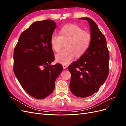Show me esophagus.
<instances>
[{
	"mask_svg": "<svg viewBox=\"0 0 126 126\" xmlns=\"http://www.w3.org/2000/svg\"><path fill=\"white\" fill-rule=\"evenodd\" d=\"M63 69H66V68L67 67V66L66 65V64H63Z\"/></svg>",
	"mask_w": 126,
	"mask_h": 126,
	"instance_id": "esophagus-1",
	"label": "esophagus"
}]
</instances>
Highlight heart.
Returning a JSON list of instances; mask_svg holds the SVG:
<instances>
[{
	"mask_svg": "<svg viewBox=\"0 0 126 126\" xmlns=\"http://www.w3.org/2000/svg\"><path fill=\"white\" fill-rule=\"evenodd\" d=\"M91 43V35L88 32L75 25H67L61 28L59 36L54 34L51 37L50 44L53 50L59 51L64 44L65 49L57 54L55 58L57 63L67 64L76 56L81 57L88 50Z\"/></svg>",
	"mask_w": 126,
	"mask_h": 126,
	"instance_id": "obj_1",
	"label": "heart"
}]
</instances>
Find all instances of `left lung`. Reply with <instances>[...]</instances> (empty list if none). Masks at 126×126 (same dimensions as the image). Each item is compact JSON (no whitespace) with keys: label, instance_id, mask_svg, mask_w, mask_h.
Segmentation results:
<instances>
[{"label":"left lung","instance_id":"1","mask_svg":"<svg viewBox=\"0 0 126 126\" xmlns=\"http://www.w3.org/2000/svg\"><path fill=\"white\" fill-rule=\"evenodd\" d=\"M89 23L91 43L85 54L68 67L71 73L69 88L76 96L89 97L99 90L109 74V53L105 36L91 19L81 18Z\"/></svg>","mask_w":126,"mask_h":126}]
</instances>
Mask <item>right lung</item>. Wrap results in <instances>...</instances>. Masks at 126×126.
<instances>
[{"label": "right lung", "instance_id": "right-lung-1", "mask_svg": "<svg viewBox=\"0 0 126 126\" xmlns=\"http://www.w3.org/2000/svg\"><path fill=\"white\" fill-rule=\"evenodd\" d=\"M51 20L36 21L20 35L14 51V72L28 94L43 99L54 91L62 64H50L55 57L50 38L56 28Z\"/></svg>", "mask_w": 126, "mask_h": 126}]
</instances>
